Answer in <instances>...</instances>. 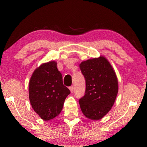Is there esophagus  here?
Listing matches in <instances>:
<instances>
[{
	"label": "esophagus",
	"mask_w": 147,
	"mask_h": 147,
	"mask_svg": "<svg viewBox=\"0 0 147 147\" xmlns=\"http://www.w3.org/2000/svg\"><path fill=\"white\" fill-rule=\"evenodd\" d=\"M69 90H70V92H71V93H72V92H74V87H73V86H70V87H69Z\"/></svg>",
	"instance_id": "obj_1"
}]
</instances>
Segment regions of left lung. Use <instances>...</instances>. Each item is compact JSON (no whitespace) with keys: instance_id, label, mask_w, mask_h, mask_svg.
Listing matches in <instances>:
<instances>
[{"instance_id":"1","label":"left lung","mask_w":147,"mask_h":147,"mask_svg":"<svg viewBox=\"0 0 147 147\" xmlns=\"http://www.w3.org/2000/svg\"><path fill=\"white\" fill-rule=\"evenodd\" d=\"M86 80L85 95L79 104L86 117L100 120L111 109L118 91V80L110 62L103 56L80 64Z\"/></svg>"}]
</instances>
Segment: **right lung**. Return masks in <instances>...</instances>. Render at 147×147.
<instances>
[{
  "label": "right lung",
  "instance_id": "add662e5",
  "mask_svg": "<svg viewBox=\"0 0 147 147\" xmlns=\"http://www.w3.org/2000/svg\"><path fill=\"white\" fill-rule=\"evenodd\" d=\"M29 93L32 108L43 120L59 115L70 91L63 85L57 62L43 63L34 71L29 81Z\"/></svg>",
  "mask_w": 147,
  "mask_h": 147
}]
</instances>
